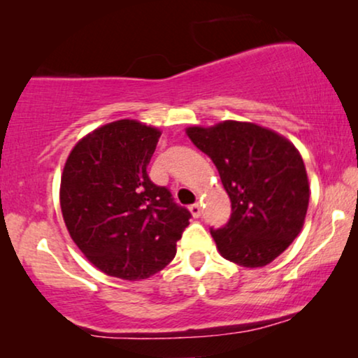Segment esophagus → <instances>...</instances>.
Segmentation results:
<instances>
[{
	"mask_svg": "<svg viewBox=\"0 0 358 358\" xmlns=\"http://www.w3.org/2000/svg\"><path fill=\"white\" fill-rule=\"evenodd\" d=\"M190 213H192L194 218H199L200 213H202V205H200L199 202L194 203V205H190Z\"/></svg>",
	"mask_w": 358,
	"mask_h": 358,
	"instance_id": "obj_1",
	"label": "esophagus"
}]
</instances>
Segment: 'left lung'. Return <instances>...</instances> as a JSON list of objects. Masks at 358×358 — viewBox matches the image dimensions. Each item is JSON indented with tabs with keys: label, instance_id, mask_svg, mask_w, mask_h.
<instances>
[{
	"label": "left lung",
	"instance_id": "8db88e82",
	"mask_svg": "<svg viewBox=\"0 0 358 358\" xmlns=\"http://www.w3.org/2000/svg\"><path fill=\"white\" fill-rule=\"evenodd\" d=\"M185 131L217 166L231 200L228 223L210 229L220 254L243 267L271 264L305 223L310 184L301 155L282 135L249 122Z\"/></svg>",
	"mask_w": 358,
	"mask_h": 358
}]
</instances>
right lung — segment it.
<instances>
[{"mask_svg":"<svg viewBox=\"0 0 358 358\" xmlns=\"http://www.w3.org/2000/svg\"><path fill=\"white\" fill-rule=\"evenodd\" d=\"M159 136L136 120L112 122L78 141L63 168L70 236L110 277L140 280L164 268L192 217L146 173Z\"/></svg>","mask_w":358,"mask_h":358,"instance_id":"add662e5","label":"right lung"}]
</instances>
